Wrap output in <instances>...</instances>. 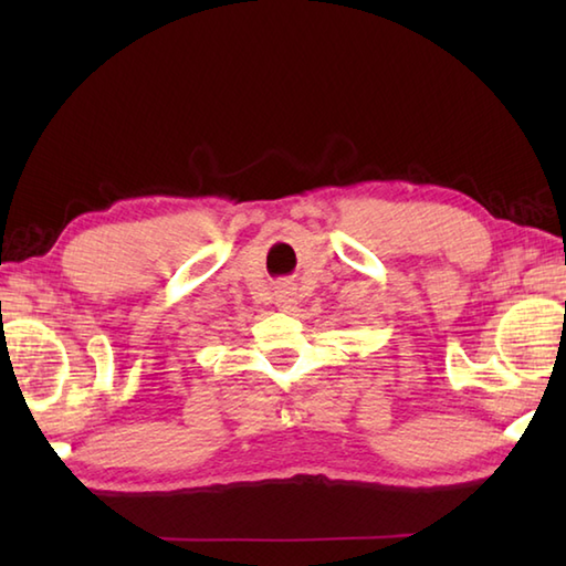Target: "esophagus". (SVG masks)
<instances>
[{"mask_svg":"<svg viewBox=\"0 0 566 566\" xmlns=\"http://www.w3.org/2000/svg\"><path fill=\"white\" fill-rule=\"evenodd\" d=\"M276 306L282 311H292L296 306V286L292 282L276 284Z\"/></svg>","mask_w":566,"mask_h":566,"instance_id":"esophagus-1","label":"esophagus"}]
</instances>
